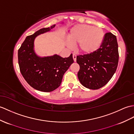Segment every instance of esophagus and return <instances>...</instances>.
<instances>
[{"instance_id": "34e87169", "label": "esophagus", "mask_w": 134, "mask_h": 134, "mask_svg": "<svg viewBox=\"0 0 134 134\" xmlns=\"http://www.w3.org/2000/svg\"><path fill=\"white\" fill-rule=\"evenodd\" d=\"M72 57H73L74 61V62H76V55L75 54H73V55H72Z\"/></svg>"}]
</instances>
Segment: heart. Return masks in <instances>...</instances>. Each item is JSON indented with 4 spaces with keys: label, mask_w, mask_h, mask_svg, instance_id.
<instances>
[{
    "label": "heart",
    "mask_w": 134,
    "mask_h": 134,
    "mask_svg": "<svg viewBox=\"0 0 134 134\" xmlns=\"http://www.w3.org/2000/svg\"><path fill=\"white\" fill-rule=\"evenodd\" d=\"M102 29L86 24H77L71 29L67 39L71 45H76L83 54L94 52L100 47L104 39Z\"/></svg>",
    "instance_id": "obj_1"
}]
</instances>
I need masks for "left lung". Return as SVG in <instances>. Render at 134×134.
<instances>
[{"label":"left lung","instance_id":"1","mask_svg":"<svg viewBox=\"0 0 134 134\" xmlns=\"http://www.w3.org/2000/svg\"><path fill=\"white\" fill-rule=\"evenodd\" d=\"M118 61L116 37L111 32H107L105 34L102 44L97 50L76 57V62L80 66L77 77L80 83L91 90L102 87L115 72Z\"/></svg>","mask_w":134,"mask_h":134}]
</instances>
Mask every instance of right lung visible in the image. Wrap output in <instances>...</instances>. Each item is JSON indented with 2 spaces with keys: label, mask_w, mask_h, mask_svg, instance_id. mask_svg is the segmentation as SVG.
Returning a JSON list of instances; mask_svg holds the SVG:
<instances>
[{
  "label": "right lung",
  "mask_w": 134,
  "mask_h": 134,
  "mask_svg": "<svg viewBox=\"0 0 134 134\" xmlns=\"http://www.w3.org/2000/svg\"><path fill=\"white\" fill-rule=\"evenodd\" d=\"M55 26V24L43 28L27 36L18 49V63L21 75L30 86L43 92H51L59 87L64 74L74 63L72 54L65 58L57 55L40 58L34 52L35 38Z\"/></svg>",
  "instance_id": "add662e5"
}]
</instances>
